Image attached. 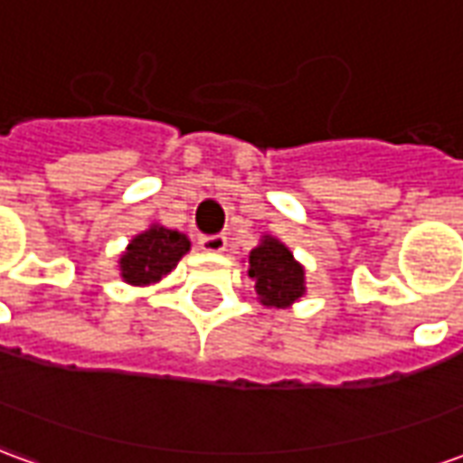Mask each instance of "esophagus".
Returning <instances> with one entry per match:
<instances>
[{
  "mask_svg": "<svg viewBox=\"0 0 463 463\" xmlns=\"http://www.w3.org/2000/svg\"><path fill=\"white\" fill-rule=\"evenodd\" d=\"M198 245H201V250L205 252H222L225 250V245H228V238H225V235H203L201 241H198Z\"/></svg>",
  "mask_w": 463,
  "mask_h": 463,
  "instance_id": "34e87169",
  "label": "esophagus"
}]
</instances>
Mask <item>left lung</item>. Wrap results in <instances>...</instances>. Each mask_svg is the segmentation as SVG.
Returning a JSON list of instances; mask_svg holds the SVG:
<instances>
[{
  "mask_svg": "<svg viewBox=\"0 0 463 463\" xmlns=\"http://www.w3.org/2000/svg\"><path fill=\"white\" fill-rule=\"evenodd\" d=\"M248 262V275L255 280L258 300L265 307L285 310L305 295V270L278 238L265 235L260 245L250 250Z\"/></svg>",
  "mask_w": 463,
  "mask_h": 463,
  "instance_id": "obj_1",
  "label": "left lung"
}]
</instances>
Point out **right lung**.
Listing matches in <instances>:
<instances>
[{"label":"right lung","mask_w":463,"mask_h":463,"mask_svg":"<svg viewBox=\"0 0 463 463\" xmlns=\"http://www.w3.org/2000/svg\"><path fill=\"white\" fill-rule=\"evenodd\" d=\"M191 250V241L178 231H168L163 225H151L148 231L138 232L118 260L121 278L128 285H153L163 275L178 265L185 252Z\"/></svg>","instance_id":"add662e5"}]
</instances>
